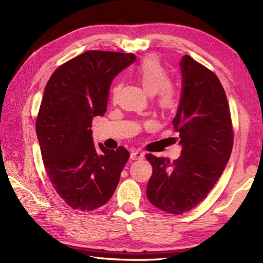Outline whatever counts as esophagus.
Instances as JSON below:
<instances>
[{
	"mask_svg": "<svg viewBox=\"0 0 263 263\" xmlns=\"http://www.w3.org/2000/svg\"><path fill=\"white\" fill-rule=\"evenodd\" d=\"M130 157L132 160H141L144 158V154L142 152H133L131 153Z\"/></svg>",
	"mask_w": 263,
	"mask_h": 263,
	"instance_id": "34e87169",
	"label": "esophagus"
}]
</instances>
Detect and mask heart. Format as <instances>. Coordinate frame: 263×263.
I'll return each mask as SVG.
<instances>
[{"label":"heart","instance_id":"b5f03b06","mask_svg":"<svg viewBox=\"0 0 263 263\" xmlns=\"http://www.w3.org/2000/svg\"><path fill=\"white\" fill-rule=\"evenodd\" d=\"M137 79L146 88L149 93H153L156 103L161 109L171 110L178 102V93L175 86L170 80V74L160 60L154 55L144 58L133 69ZM120 86L115 85L110 90L111 99H115Z\"/></svg>","mask_w":263,"mask_h":263}]
</instances>
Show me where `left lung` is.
I'll return each mask as SVG.
<instances>
[{
	"instance_id": "1",
	"label": "left lung",
	"mask_w": 263,
	"mask_h": 263,
	"mask_svg": "<svg viewBox=\"0 0 263 263\" xmlns=\"http://www.w3.org/2000/svg\"><path fill=\"white\" fill-rule=\"evenodd\" d=\"M183 89L173 125L180 133V158L171 161L147 154L153 174L147 198L165 212L193 209L214 187L231 157L234 131L224 88L214 72L184 55Z\"/></svg>"
}]
</instances>
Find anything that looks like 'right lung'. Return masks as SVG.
I'll use <instances>...</instances> for the list:
<instances>
[{
	"label": "right lung",
	"instance_id": "1",
	"mask_svg": "<svg viewBox=\"0 0 263 263\" xmlns=\"http://www.w3.org/2000/svg\"><path fill=\"white\" fill-rule=\"evenodd\" d=\"M136 59L131 53L88 51L60 65L45 87L36 133L49 181L72 209L99 208L119 184L130 153L103 144L97 150L91 122L106 113L116 74Z\"/></svg>",
	"mask_w": 263,
	"mask_h": 263
}]
</instances>
